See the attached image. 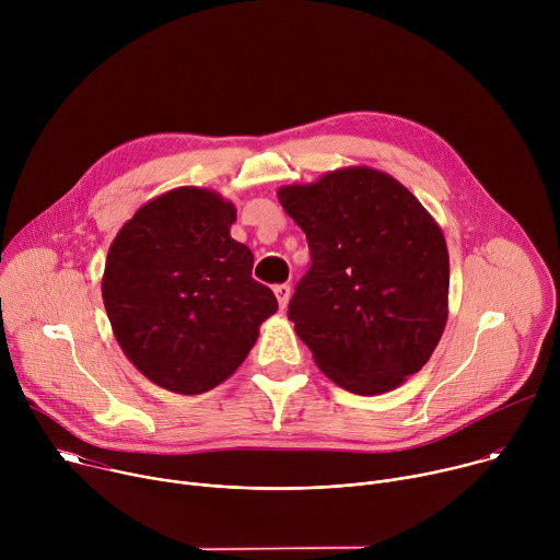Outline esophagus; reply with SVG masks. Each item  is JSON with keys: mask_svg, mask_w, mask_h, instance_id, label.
Masks as SVG:
<instances>
[{"mask_svg": "<svg viewBox=\"0 0 560 560\" xmlns=\"http://www.w3.org/2000/svg\"><path fill=\"white\" fill-rule=\"evenodd\" d=\"M275 296H277V303L279 307H288V301H290V285L281 283V285H275Z\"/></svg>", "mask_w": 560, "mask_h": 560, "instance_id": "34e87169", "label": "esophagus"}]
</instances>
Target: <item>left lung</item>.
<instances>
[{"label": "left lung", "mask_w": 560, "mask_h": 560, "mask_svg": "<svg viewBox=\"0 0 560 560\" xmlns=\"http://www.w3.org/2000/svg\"><path fill=\"white\" fill-rule=\"evenodd\" d=\"M305 232L312 266L288 318L339 387L376 396L417 374L447 324L443 230L392 175L368 166L277 190Z\"/></svg>", "instance_id": "left-lung-1"}]
</instances>
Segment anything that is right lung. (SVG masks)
Here are the masks:
<instances>
[{
    "mask_svg": "<svg viewBox=\"0 0 560 560\" xmlns=\"http://www.w3.org/2000/svg\"><path fill=\"white\" fill-rule=\"evenodd\" d=\"M236 208L182 186L145 201L108 248L102 296L128 361L154 385L201 394L236 372L277 312L253 279V253L234 242Z\"/></svg>",
    "mask_w": 560,
    "mask_h": 560,
    "instance_id": "obj_1",
    "label": "right lung"
}]
</instances>
